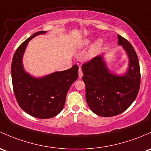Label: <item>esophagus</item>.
I'll return each mask as SVG.
<instances>
[{
    "label": "esophagus",
    "mask_w": 151,
    "mask_h": 151,
    "mask_svg": "<svg viewBox=\"0 0 151 151\" xmlns=\"http://www.w3.org/2000/svg\"><path fill=\"white\" fill-rule=\"evenodd\" d=\"M82 76H83V73H82V69L81 67H79V78H82Z\"/></svg>",
    "instance_id": "esophagus-1"
}]
</instances>
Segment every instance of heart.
<instances>
[{
  "label": "heart",
  "mask_w": 151,
  "mask_h": 151,
  "mask_svg": "<svg viewBox=\"0 0 151 151\" xmlns=\"http://www.w3.org/2000/svg\"><path fill=\"white\" fill-rule=\"evenodd\" d=\"M89 42H90V40H86L84 41L83 43H82V45H88ZM101 45V41L98 40V42H96V45H95L93 47V48H92V53H95V52H96V50L99 48Z\"/></svg>",
  "instance_id": "obj_1"
}]
</instances>
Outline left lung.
Here are the masks:
<instances>
[{
	"label": "left lung",
	"mask_w": 151,
	"mask_h": 151,
	"mask_svg": "<svg viewBox=\"0 0 151 151\" xmlns=\"http://www.w3.org/2000/svg\"><path fill=\"white\" fill-rule=\"evenodd\" d=\"M129 58V67L122 77L111 74L103 61L96 56L82 64V80L86 88L89 108L98 116L109 117L122 114L137 98L140 86V69L134 47L124 37L118 35Z\"/></svg>",
	"instance_id": "left-lung-1"
}]
</instances>
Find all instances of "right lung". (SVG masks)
Returning <instances> with one entry per match:
<instances>
[{"label": "right lung", "mask_w": 151, "mask_h": 151, "mask_svg": "<svg viewBox=\"0 0 151 151\" xmlns=\"http://www.w3.org/2000/svg\"><path fill=\"white\" fill-rule=\"evenodd\" d=\"M45 32L34 33L22 42L14 53L11 69L13 89L19 106L38 119L52 118L62 111L68 90L78 78L77 65L40 79L33 78L25 72L22 59L28 42L35 36Z\"/></svg>", "instance_id": "1"}]
</instances>
